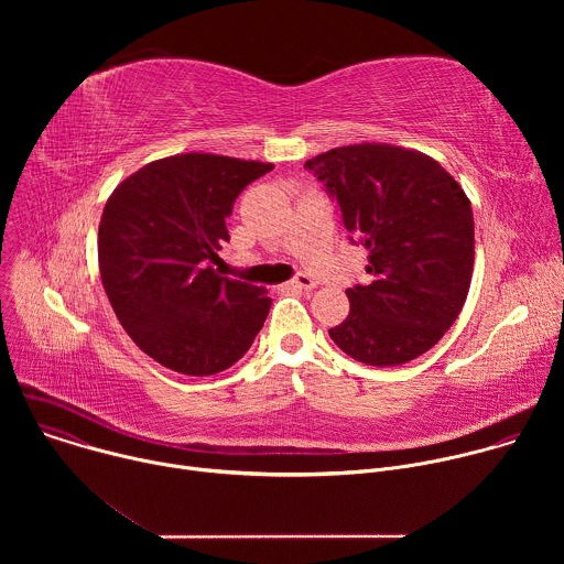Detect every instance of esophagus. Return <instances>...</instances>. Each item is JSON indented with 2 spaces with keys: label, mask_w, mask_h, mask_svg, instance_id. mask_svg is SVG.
Returning a JSON list of instances; mask_svg holds the SVG:
<instances>
[{
  "label": "esophagus",
  "mask_w": 564,
  "mask_h": 564,
  "mask_svg": "<svg viewBox=\"0 0 564 564\" xmlns=\"http://www.w3.org/2000/svg\"><path fill=\"white\" fill-rule=\"evenodd\" d=\"M288 288L290 290H299V292H310V290L316 288V283L307 274H296L292 281H288Z\"/></svg>",
  "instance_id": "obj_1"
}]
</instances>
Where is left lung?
Segmentation results:
<instances>
[{
    "label": "left lung",
    "mask_w": 564,
    "mask_h": 564,
    "mask_svg": "<svg viewBox=\"0 0 564 564\" xmlns=\"http://www.w3.org/2000/svg\"><path fill=\"white\" fill-rule=\"evenodd\" d=\"M305 170L337 200L355 246L368 250V285L346 290L350 312L333 341L368 366H401L431 350L466 301L473 212L457 181L426 153L350 144Z\"/></svg>",
    "instance_id": "8db88e82"
}]
</instances>
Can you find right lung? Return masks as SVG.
<instances>
[{
    "label": "right lung",
    "mask_w": 564,
    "mask_h": 564,
    "mask_svg": "<svg viewBox=\"0 0 564 564\" xmlns=\"http://www.w3.org/2000/svg\"><path fill=\"white\" fill-rule=\"evenodd\" d=\"M270 163L214 153L155 160L122 181L98 229L100 276L133 344L165 368L216 375L243 357L270 312L263 288L216 274L225 218Z\"/></svg>",
    "instance_id": "1"
}]
</instances>
